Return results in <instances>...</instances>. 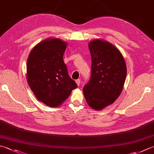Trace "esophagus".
<instances>
[{
	"mask_svg": "<svg viewBox=\"0 0 154 154\" xmlns=\"http://www.w3.org/2000/svg\"><path fill=\"white\" fill-rule=\"evenodd\" d=\"M75 82H76L77 85L78 86H79V85H80V84H81V79H77L76 81H75Z\"/></svg>",
	"mask_w": 154,
	"mask_h": 154,
	"instance_id": "obj_1",
	"label": "esophagus"
}]
</instances>
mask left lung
<instances>
[{
  "instance_id": "1",
  "label": "left lung",
  "mask_w": 154,
  "mask_h": 154,
  "mask_svg": "<svg viewBox=\"0 0 154 154\" xmlns=\"http://www.w3.org/2000/svg\"><path fill=\"white\" fill-rule=\"evenodd\" d=\"M89 48L91 56V77L83 91L89 106L101 110L112 104L121 94L127 68L122 53L108 42L93 40Z\"/></svg>"
}]
</instances>
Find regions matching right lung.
<instances>
[{"instance_id":"add662e5","label":"right lung","mask_w":154,"mask_h":154,"mask_svg":"<svg viewBox=\"0 0 154 154\" xmlns=\"http://www.w3.org/2000/svg\"><path fill=\"white\" fill-rule=\"evenodd\" d=\"M66 47L59 38L46 39L33 48L27 60L30 88L38 101L50 107L59 106L77 87L63 61Z\"/></svg>"}]
</instances>
